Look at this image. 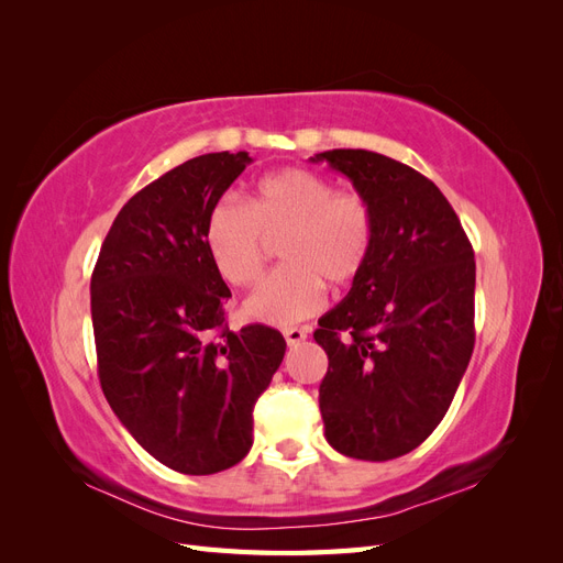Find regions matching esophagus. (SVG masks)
I'll return each instance as SVG.
<instances>
[{
	"instance_id": "obj_1",
	"label": "esophagus",
	"mask_w": 563,
	"mask_h": 563,
	"mask_svg": "<svg viewBox=\"0 0 563 563\" xmlns=\"http://www.w3.org/2000/svg\"><path fill=\"white\" fill-rule=\"evenodd\" d=\"M284 338H286V343H288V345H300L302 340L308 338V329L291 327V329H286V331H284Z\"/></svg>"
}]
</instances>
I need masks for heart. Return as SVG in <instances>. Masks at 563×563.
Here are the masks:
<instances>
[{"label": "heart", "instance_id": "obj_1", "mask_svg": "<svg viewBox=\"0 0 563 563\" xmlns=\"http://www.w3.org/2000/svg\"><path fill=\"white\" fill-rule=\"evenodd\" d=\"M209 258L232 286H253L265 267L269 244L279 242L282 267L246 298L244 312L272 327H288L314 314L327 286L345 288L362 277L376 216L371 203L310 168H284L255 183L244 207L220 201L203 230Z\"/></svg>", "mask_w": 563, "mask_h": 563}]
</instances>
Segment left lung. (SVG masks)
I'll return each instance as SVG.
<instances>
[{
    "label": "left lung",
    "instance_id": "obj_1",
    "mask_svg": "<svg viewBox=\"0 0 563 563\" xmlns=\"http://www.w3.org/2000/svg\"><path fill=\"white\" fill-rule=\"evenodd\" d=\"M347 176L376 216V242L350 294L319 319L327 441L383 463L411 453L446 416L474 350V251L439 187L368 150L310 157Z\"/></svg>",
    "mask_w": 563,
    "mask_h": 563
}]
</instances>
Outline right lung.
Instances as JSON below:
<instances>
[{
    "label": "right lung",
    "mask_w": 563,
    "mask_h": 563,
    "mask_svg": "<svg viewBox=\"0 0 563 563\" xmlns=\"http://www.w3.org/2000/svg\"><path fill=\"white\" fill-rule=\"evenodd\" d=\"M249 152H211L133 195L100 246L91 319L103 395L131 437L180 474H216L253 444V406L286 340L251 323L228 329L232 296L203 230Z\"/></svg>",
    "instance_id": "add662e5"
}]
</instances>
